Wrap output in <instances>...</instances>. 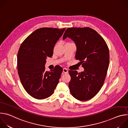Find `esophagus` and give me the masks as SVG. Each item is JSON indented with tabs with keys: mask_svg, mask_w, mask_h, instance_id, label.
<instances>
[{
	"mask_svg": "<svg viewBox=\"0 0 128 128\" xmlns=\"http://www.w3.org/2000/svg\"><path fill=\"white\" fill-rule=\"evenodd\" d=\"M63 72L64 73H65V74H67V73L68 72V69H67V68H64L63 69Z\"/></svg>",
	"mask_w": 128,
	"mask_h": 128,
	"instance_id": "obj_1",
	"label": "esophagus"
}]
</instances>
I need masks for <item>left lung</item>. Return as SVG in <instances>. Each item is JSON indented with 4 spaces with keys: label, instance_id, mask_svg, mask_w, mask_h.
Listing matches in <instances>:
<instances>
[{
    "label": "left lung",
    "instance_id": "obj_1",
    "mask_svg": "<svg viewBox=\"0 0 128 128\" xmlns=\"http://www.w3.org/2000/svg\"><path fill=\"white\" fill-rule=\"evenodd\" d=\"M69 38L76 44V59L79 60L84 71L69 70V88L71 95L80 101L93 98L104 82L109 63L108 47L102 36L89 28H68L63 39Z\"/></svg>",
    "mask_w": 128,
    "mask_h": 128
}]
</instances>
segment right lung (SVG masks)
<instances>
[{"label": "right lung", "instance_id": "add662e5", "mask_svg": "<svg viewBox=\"0 0 128 128\" xmlns=\"http://www.w3.org/2000/svg\"><path fill=\"white\" fill-rule=\"evenodd\" d=\"M65 30L48 27L36 30L24 40L18 51V74L24 89L35 99L50 96L59 82L62 68L57 66L55 69L46 71L44 65Z\"/></svg>", "mask_w": 128, "mask_h": 128}]
</instances>
